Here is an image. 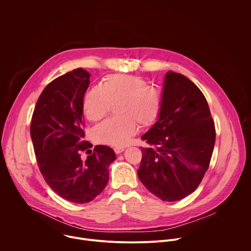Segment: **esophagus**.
<instances>
[{"mask_svg": "<svg viewBox=\"0 0 251 251\" xmlns=\"http://www.w3.org/2000/svg\"><path fill=\"white\" fill-rule=\"evenodd\" d=\"M124 150H125V148H123V147H116V148H114V151H115L116 154H121Z\"/></svg>", "mask_w": 251, "mask_h": 251, "instance_id": "1", "label": "esophagus"}]
</instances>
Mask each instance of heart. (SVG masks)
<instances>
[{"mask_svg": "<svg viewBox=\"0 0 251 251\" xmlns=\"http://www.w3.org/2000/svg\"><path fill=\"white\" fill-rule=\"evenodd\" d=\"M115 106L114 118L107 119L93 130V138L101 144L121 147L126 145L142 127L152 125L162 108V92L155 86L132 75H111L101 87L88 90L82 101V111L89 121L102 119Z\"/></svg>", "mask_w": 251, "mask_h": 251, "instance_id": "obj_1", "label": "heart"}]
</instances>
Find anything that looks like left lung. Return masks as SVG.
Wrapping results in <instances>:
<instances>
[{
  "label": "left lung",
  "mask_w": 251,
  "mask_h": 251,
  "mask_svg": "<svg viewBox=\"0 0 251 251\" xmlns=\"http://www.w3.org/2000/svg\"><path fill=\"white\" fill-rule=\"evenodd\" d=\"M137 172L141 183L165 201H180L197 190L208 169L216 129L206 99L185 75L169 71L156 123L141 137Z\"/></svg>",
  "instance_id": "left-lung-1"
}]
</instances>
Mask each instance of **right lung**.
I'll return each mask as SVG.
<instances>
[{
  "label": "right lung",
  "instance_id": "1",
  "mask_svg": "<svg viewBox=\"0 0 251 251\" xmlns=\"http://www.w3.org/2000/svg\"><path fill=\"white\" fill-rule=\"evenodd\" d=\"M90 74L76 68L54 80L42 92L32 114L30 137L40 171L62 199L85 203L95 199L109 180L114 151L97 145L83 161L80 151L92 147L82 141V101Z\"/></svg>",
  "mask_w": 251,
  "mask_h": 251
}]
</instances>
